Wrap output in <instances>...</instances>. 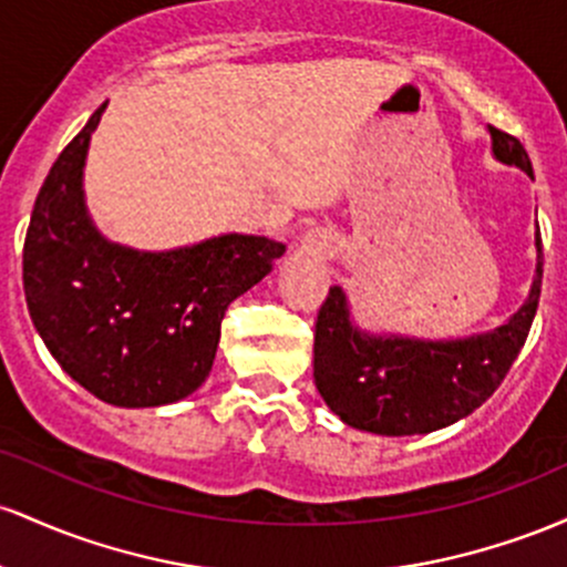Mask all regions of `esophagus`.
<instances>
[{
    "instance_id": "34e87169",
    "label": "esophagus",
    "mask_w": 567,
    "mask_h": 567,
    "mask_svg": "<svg viewBox=\"0 0 567 567\" xmlns=\"http://www.w3.org/2000/svg\"><path fill=\"white\" fill-rule=\"evenodd\" d=\"M300 244L308 254H321V257H323V254L332 251V244H329L327 238H321V235H316V233H305Z\"/></svg>"
}]
</instances>
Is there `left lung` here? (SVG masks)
Masks as SVG:
<instances>
[{
  "instance_id": "obj_1",
  "label": "left lung",
  "mask_w": 567,
  "mask_h": 567,
  "mask_svg": "<svg viewBox=\"0 0 567 567\" xmlns=\"http://www.w3.org/2000/svg\"><path fill=\"white\" fill-rule=\"evenodd\" d=\"M489 150L504 165H533L525 146L489 125ZM544 251L536 227V272L517 313L489 332L468 337H412L369 332L353 318L342 286L318 310L313 378L329 410L351 429L380 436L431 434L472 415L504 383L536 318Z\"/></svg>"
}]
</instances>
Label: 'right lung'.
Listing matches in <instances>:
<instances>
[{"label":"right lung","mask_w":567,"mask_h":567,"mask_svg":"<svg viewBox=\"0 0 567 567\" xmlns=\"http://www.w3.org/2000/svg\"><path fill=\"white\" fill-rule=\"evenodd\" d=\"M101 104L50 168L23 244L34 329L63 372L101 402L163 406L198 391L221 318L286 246L225 233L168 251L114 244L85 203V161Z\"/></svg>","instance_id":"add662e5"}]
</instances>
